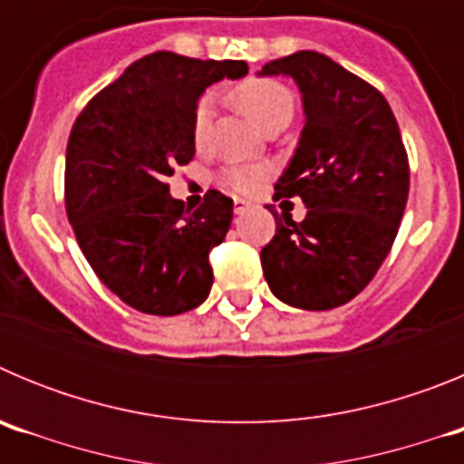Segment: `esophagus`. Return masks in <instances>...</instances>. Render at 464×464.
Listing matches in <instances>:
<instances>
[{
    "instance_id": "34e87169",
    "label": "esophagus",
    "mask_w": 464,
    "mask_h": 464,
    "mask_svg": "<svg viewBox=\"0 0 464 464\" xmlns=\"http://www.w3.org/2000/svg\"><path fill=\"white\" fill-rule=\"evenodd\" d=\"M248 208H251V204L244 202V199H235V213H237V216L246 213V211H248Z\"/></svg>"
}]
</instances>
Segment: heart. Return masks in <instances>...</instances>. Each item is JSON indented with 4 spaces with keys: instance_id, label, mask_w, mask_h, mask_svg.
I'll return each instance as SVG.
<instances>
[{
    "instance_id": "heart-1",
    "label": "heart",
    "mask_w": 464,
    "mask_h": 464,
    "mask_svg": "<svg viewBox=\"0 0 464 464\" xmlns=\"http://www.w3.org/2000/svg\"><path fill=\"white\" fill-rule=\"evenodd\" d=\"M235 102L246 116L251 118L257 127L267 130L278 121L293 118V94L283 83L274 79H248L235 90ZM213 116V94L207 92L199 97L195 111H192V137L202 143L208 134ZM269 169L260 165H232L223 169L220 181L227 190L237 195H253L267 181Z\"/></svg>"
}]
</instances>
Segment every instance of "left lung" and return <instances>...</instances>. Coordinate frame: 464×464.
Returning <instances> with one entry per match:
<instances>
[{
    "mask_svg": "<svg viewBox=\"0 0 464 464\" xmlns=\"http://www.w3.org/2000/svg\"><path fill=\"white\" fill-rule=\"evenodd\" d=\"M290 76L304 104L297 150L274 186L302 197L306 218L278 216L260 253L269 290L306 311L342 306L362 293L392 248L409 197V158L383 94L323 53L299 51L262 67Z\"/></svg>",
    "mask_w": 464,
    "mask_h": 464,
    "instance_id": "1",
    "label": "left lung"
}]
</instances>
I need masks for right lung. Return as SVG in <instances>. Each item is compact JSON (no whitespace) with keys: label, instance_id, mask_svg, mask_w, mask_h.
<instances>
[{"label":"right lung","instance_id":"add662e5","mask_svg":"<svg viewBox=\"0 0 464 464\" xmlns=\"http://www.w3.org/2000/svg\"><path fill=\"white\" fill-rule=\"evenodd\" d=\"M246 73L244 60L150 53L73 122L64 165L69 223L92 272L141 314L176 315L208 297V253L227 235L232 199L208 190L192 211L165 179L195 155L192 111L204 90Z\"/></svg>","mask_w":464,"mask_h":464}]
</instances>
